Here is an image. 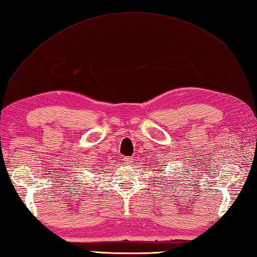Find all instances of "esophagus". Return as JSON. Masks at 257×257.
Wrapping results in <instances>:
<instances>
[{
  "label": "esophagus",
  "mask_w": 257,
  "mask_h": 257,
  "mask_svg": "<svg viewBox=\"0 0 257 257\" xmlns=\"http://www.w3.org/2000/svg\"><path fill=\"white\" fill-rule=\"evenodd\" d=\"M123 162L125 163V165H130V163L133 162V158H129V157H124L123 158Z\"/></svg>",
  "instance_id": "obj_1"
}]
</instances>
